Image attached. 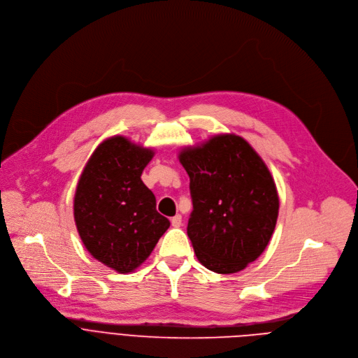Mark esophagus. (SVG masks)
Returning a JSON list of instances; mask_svg holds the SVG:
<instances>
[{
	"instance_id": "1",
	"label": "esophagus",
	"mask_w": 358,
	"mask_h": 358,
	"mask_svg": "<svg viewBox=\"0 0 358 358\" xmlns=\"http://www.w3.org/2000/svg\"><path fill=\"white\" fill-rule=\"evenodd\" d=\"M182 224V217L181 215H176L174 217H171V226L173 227H180Z\"/></svg>"
}]
</instances>
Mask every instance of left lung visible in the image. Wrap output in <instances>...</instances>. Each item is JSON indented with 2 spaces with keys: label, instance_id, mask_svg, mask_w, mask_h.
Segmentation results:
<instances>
[{
  "label": "left lung",
  "instance_id": "8db88e82",
  "mask_svg": "<svg viewBox=\"0 0 358 358\" xmlns=\"http://www.w3.org/2000/svg\"><path fill=\"white\" fill-rule=\"evenodd\" d=\"M194 210L187 233L198 262L217 274L239 273L266 250L280 198L274 178L250 143L220 134L182 148Z\"/></svg>",
  "mask_w": 358,
  "mask_h": 358
}]
</instances>
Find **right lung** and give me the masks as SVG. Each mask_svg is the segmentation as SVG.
<instances>
[{
  "label": "right lung",
  "instance_id": "obj_1",
  "mask_svg": "<svg viewBox=\"0 0 358 358\" xmlns=\"http://www.w3.org/2000/svg\"><path fill=\"white\" fill-rule=\"evenodd\" d=\"M153 156L152 148L110 136L92 152L77 182L73 209L80 239L116 273H132L145 263L170 226L141 178Z\"/></svg>",
  "mask_w": 358,
  "mask_h": 358
}]
</instances>
